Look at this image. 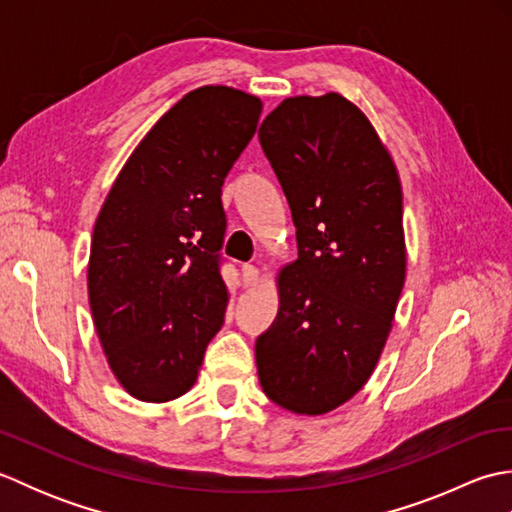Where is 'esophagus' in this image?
I'll use <instances>...</instances> for the list:
<instances>
[{"label":"esophagus","instance_id":"1","mask_svg":"<svg viewBox=\"0 0 512 512\" xmlns=\"http://www.w3.org/2000/svg\"><path fill=\"white\" fill-rule=\"evenodd\" d=\"M242 284H244L246 288L259 284V268H257V266H253V264L242 266Z\"/></svg>","mask_w":512,"mask_h":512}]
</instances>
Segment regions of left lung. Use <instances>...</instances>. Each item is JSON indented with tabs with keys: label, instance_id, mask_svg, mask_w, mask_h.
I'll use <instances>...</instances> for the list:
<instances>
[{
	"label": "left lung",
	"instance_id": "left-lung-1",
	"mask_svg": "<svg viewBox=\"0 0 512 512\" xmlns=\"http://www.w3.org/2000/svg\"><path fill=\"white\" fill-rule=\"evenodd\" d=\"M259 143L299 248L257 336L259 383L279 407L321 416L367 383L389 336L407 266L400 180L367 116L334 92L286 99Z\"/></svg>",
	"mask_w": 512,
	"mask_h": 512
}]
</instances>
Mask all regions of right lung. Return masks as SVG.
<instances>
[{"mask_svg": "<svg viewBox=\"0 0 512 512\" xmlns=\"http://www.w3.org/2000/svg\"><path fill=\"white\" fill-rule=\"evenodd\" d=\"M259 114L257 96L224 85L189 92L129 156L96 217L92 319L114 376L138 400L187 394L222 328V184Z\"/></svg>", "mask_w": 512, "mask_h": 512, "instance_id": "1", "label": "right lung"}]
</instances>
